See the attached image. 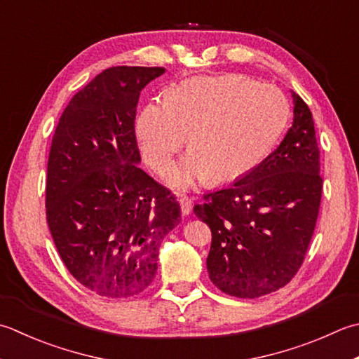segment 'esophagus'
<instances>
[{
    "label": "esophagus",
    "mask_w": 359,
    "mask_h": 359,
    "mask_svg": "<svg viewBox=\"0 0 359 359\" xmlns=\"http://www.w3.org/2000/svg\"><path fill=\"white\" fill-rule=\"evenodd\" d=\"M179 203H180L182 215L188 216L189 213H191V210H193V202H191V199L187 198V196H184V198L179 199Z\"/></svg>",
    "instance_id": "1"
}]
</instances>
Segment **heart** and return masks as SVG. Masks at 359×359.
Masks as SVG:
<instances>
[{"mask_svg": "<svg viewBox=\"0 0 359 359\" xmlns=\"http://www.w3.org/2000/svg\"><path fill=\"white\" fill-rule=\"evenodd\" d=\"M290 115L283 91L241 74L187 79L163 101H151L135 123L147 163L158 172L188 140L193 147L170 177L187 189L210 177L216 184L244 177L262 163L282 135Z\"/></svg>", "mask_w": 359, "mask_h": 359, "instance_id": "b5f03b06", "label": "heart"}]
</instances>
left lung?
<instances>
[{
	"instance_id": "obj_1",
	"label": "left lung",
	"mask_w": 359,
	"mask_h": 359,
	"mask_svg": "<svg viewBox=\"0 0 359 359\" xmlns=\"http://www.w3.org/2000/svg\"><path fill=\"white\" fill-rule=\"evenodd\" d=\"M294 121L255 170L203 196L194 215L212 230L210 280L229 296L255 299L300 269L318 221L322 177L311 110L292 91Z\"/></svg>"
}]
</instances>
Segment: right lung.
I'll list each match as a JSON object with an SVG mask.
<instances>
[{
	"label": "right lung",
	"mask_w": 359,
	"mask_h": 359,
	"mask_svg": "<svg viewBox=\"0 0 359 359\" xmlns=\"http://www.w3.org/2000/svg\"><path fill=\"white\" fill-rule=\"evenodd\" d=\"M161 67H111L63 110L48 157L46 222L63 264L109 299L142 294L180 222L174 194L138 166L137 104Z\"/></svg>",
	"instance_id": "add662e5"
}]
</instances>
